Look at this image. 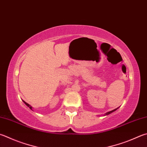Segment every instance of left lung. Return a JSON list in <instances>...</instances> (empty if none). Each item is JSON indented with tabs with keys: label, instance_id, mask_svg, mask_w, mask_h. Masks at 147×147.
I'll list each match as a JSON object with an SVG mask.
<instances>
[{
	"label": "left lung",
	"instance_id": "obj_1",
	"mask_svg": "<svg viewBox=\"0 0 147 147\" xmlns=\"http://www.w3.org/2000/svg\"><path fill=\"white\" fill-rule=\"evenodd\" d=\"M118 108H117V109H114V110H113V111H109V112H107V113H106V114H105V116L106 115H109V114H111V113H113V112H114V111H115L116 110H117Z\"/></svg>",
	"mask_w": 147,
	"mask_h": 147
}]
</instances>
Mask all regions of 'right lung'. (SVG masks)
<instances>
[{
  "label": "right lung",
  "instance_id": "1",
  "mask_svg": "<svg viewBox=\"0 0 147 147\" xmlns=\"http://www.w3.org/2000/svg\"><path fill=\"white\" fill-rule=\"evenodd\" d=\"M23 102H24V104H26L27 106H28V107H29L30 108V109H31V110H32V106H30V105H29V104H27V103H26V102H25V101H24V100H23Z\"/></svg>",
  "mask_w": 147,
  "mask_h": 147
}]
</instances>
